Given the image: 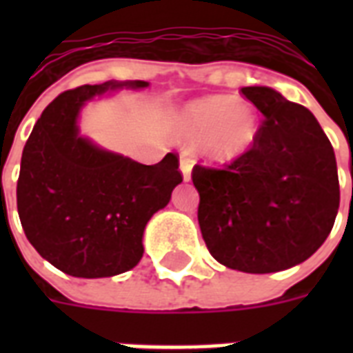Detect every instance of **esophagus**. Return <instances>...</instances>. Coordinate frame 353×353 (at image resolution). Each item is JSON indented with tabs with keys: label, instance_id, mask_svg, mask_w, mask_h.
<instances>
[{
	"label": "esophagus",
	"instance_id": "34e87169",
	"mask_svg": "<svg viewBox=\"0 0 353 353\" xmlns=\"http://www.w3.org/2000/svg\"><path fill=\"white\" fill-rule=\"evenodd\" d=\"M179 170L183 174V181H190V174H192V159L187 155H181L179 159Z\"/></svg>",
	"mask_w": 353,
	"mask_h": 353
}]
</instances>
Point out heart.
<instances>
[{"mask_svg": "<svg viewBox=\"0 0 353 353\" xmlns=\"http://www.w3.org/2000/svg\"><path fill=\"white\" fill-rule=\"evenodd\" d=\"M172 132L181 143H196L212 163H231L245 154L258 137L252 106L232 97H205L185 104L176 113Z\"/></svg>", "mask_w": 353, "mask_h": 353, "instance_id": "b5f03b06", "label": "heart"}]
</instances>
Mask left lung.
I'll list each match as a JSON object with an SVG mask.
<instances>
[{
  "label": "left lung",
  "instance_id": "1",
  "mask_svg": "<svg viewBox=\"0 0 353 353\" xmlns=\"http://www.w3.org/2000/svg\"><path fill=\"white\" fill-rule=\"evenodd\" d=\"M263 115L249 152L221 170L196 165L198 221L210 254L243 273L299 265L328 238L339 210L332 143L307 108L268 85L241 88Z\"/></svg>",
  "mask_w": 353,
  "mask_h": 353
}]
</instances>
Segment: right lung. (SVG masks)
<instances>
[{"label":"right lung","mask_w":353,"mask_h":353,"mask_svg":"<svg viewBox=\"0 0 353 353\" xmlns=\"http://www.w3.org/2000/svg\"><path fill=\"white\" fill-rule=\"evenodd\" d=\"M148 85L110 80L65 91L27 139L16 188L19 221L40 256L65 274L104 279L135 268L144 252V227L183 181L174 154L141 165L80 135L85 102Z\"/></svg>","instance_id":"right-lung-1"}]
</instances>
